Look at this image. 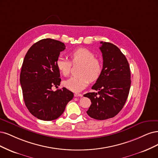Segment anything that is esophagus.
Masks as SVG:
<instances>
[{
    "instance_id": "esophagus-1",
    "label": "esophagus",
    "mask_w": 158,
    "mask_h": 158,
    "mask_svg": "<svg viewBox=\"0 0 158 158\" xmlns=\"http://www.w3.org/2000/svg\"><path fill=\"white\" fill-rule=\"evenodd\" d=\"M74 96H75V97H82L83 94H79V93H75Z\"/></svg>"
}]
</instances>
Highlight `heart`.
Returning <instances> with one entry per match:
<instances>
[{"instance_id":"b5f03b06","label":"heart","mask_w":158,"mask_h":158,"mask_svg":"<svg viewBox=\"0 0 158 158\" xmlns=\"http://www.w3.org/2000/svg\"><path fill=\"white\" fill-rule=\"evenodd\" d=\"M95 56L94 53L85 48H77L70 53L72 62L81 65L78 69V75L64 81L63 84L65 88L73 92H80L89 85L90 81H95L99 79L102 72V64ZM72 62L62 56H60L56 65L61 74L68 76L71 72Z\"/></svg>"}]
</instances>
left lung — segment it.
Returning <instances> with one entry per match:
<instances>
[{"mask_svg": "<svg viewBox=\"0 0 158 158\" xmlns=\"http://www.w3.org/2000/svg\"><path fill=\"white\" fill-rule=\"evenodd\" d=\"M103 68L100 77L92 86L97 93L84 95L91 101L86 111L93 119L114 118L123 108L131 87L130 67L125 56L112 43L100 42Z\"/></svg>", "mask_w": 158, "mask_h": 158, "instance_id": "8db88e82", "label": "left lung"}]
</instances>
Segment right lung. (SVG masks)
I'll return each instance as SVG.
<instances>
[{"mask_svg":"<svg viewBox=\"0 0 158 158\" xmlns=\"http://www.w3.org/2000/svg\"><path fill=\"white\" fill-rule=\"evenodd\" d=\"M65 48L59 40L44 39L33 44L25 56L20 73L24 102L29 112L39 119H56L73 98V93L65 87L52 90L60 84L56 62Z\"/></svg>","mask_w":158,"mask_h":158,"instance_id":"add662e5","label":"right lung"}]
</instances>
